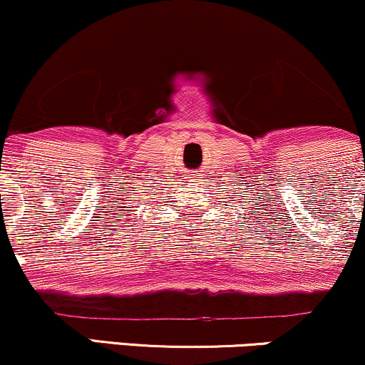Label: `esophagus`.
<instances>
[{
    "label": "esophagus",
    "mask_w": 365,
    "mask_h": 365,
    "mask_svg": "<svg viewBox=\"0 0 365 365\" xmlns=\"http://www.w3.org/2000/svg\"><path fill=\"white\" fill-rule=\"evenodd\" d=\"M192 182H200V179H197V178H192Z\"/></svg>",
    "instance_id": "34e87169"
}]
</instances>
